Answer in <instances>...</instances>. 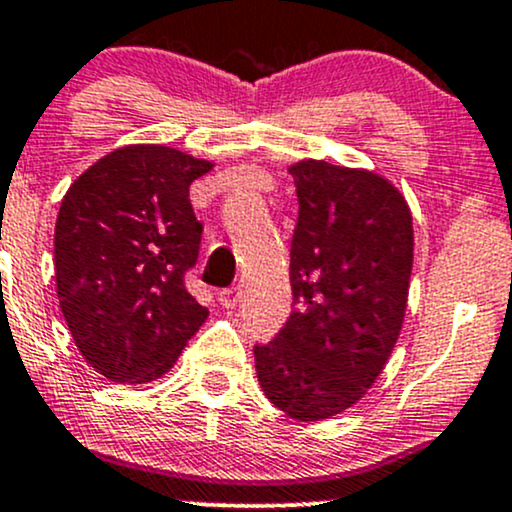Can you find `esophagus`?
<instances>
[{
    "label": "esophagus",
    "instance_id": "esophagus-1",
    "mask_svg": "<svg viewBox=\"0 0 512 512\" xmlns=\"http://www.w3.org/2000/svg\"><path fill=\"white\" fill-rule=\"evenodd\" d=\"M218 299L226 308H235L240 303V289L238 286H233V289H223L221 294H218Z\"/></svg>",
    "mask_w": 512,
    "mask_h": 512
}]
</instances>
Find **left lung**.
<instances>
[{"label":"left lung","mask_w":512,"mask_h":512,"mask_svg":"<svg viewBox=\"0 0 512 512\" xmlns=\"http://www.w3.org/2000/svg\"><path fill=\"white\" fill-rule=\"evenodd\" d=\"M299 196L291 238L294 313L255 347L257 381L303 423L333 418L384 372L408 306L413 216L386 177L325 160L289 167Z\"/></svg>","instance_id":"8db88e82"}]
</instances>
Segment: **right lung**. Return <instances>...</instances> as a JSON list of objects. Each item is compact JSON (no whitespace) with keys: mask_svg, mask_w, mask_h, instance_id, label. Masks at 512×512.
<instances>
[{"mask_svg":"<svg viewBox=\"0 0 512 512\" xmlns=\"http://www.w3.org/2000/svg\"><path fill=\"white\" fill-rule=\"evenodd\" d=\"M213 162L123 145L70 184L55 221V286L77 350L116 384L167 374L209 311L184 289L201 243L189 184Z\"/></svg>","mask_w":512,"mask_h":512,"instance_id":"add662e5","label":"right lung"}]
</instances>
